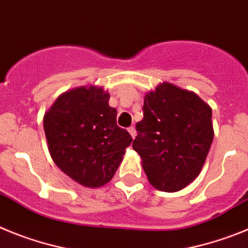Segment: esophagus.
<instances>
[{
  "label": "esophagus",
  "instance_id": "obj_1",
  "mask_svg": "<svg viewBox=\"0 0 248 248\" xmlns=\"http://www.w3.org/2000/svg\"><path fill=\"white\" fill-rule=\"evenodd\" d=\"M128 131H129V133H130L131 138H133V139H134L135 135H137V131H135V128H134V126H130V128H128Z\"/></svg>",
  "mask_w": 248,
  "mask_h": 248
}]
</instances>
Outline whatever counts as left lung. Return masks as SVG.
I'll list each match as a JSON object with an SVG mask.
<instances>
[{
	"label": "left lung",
	"mask_w": 248,
	"mask_h": 248,
	"mask_svg": "<svg viewBox=\"0 0 248 248\" xmlns=\"http://www.w3.org/2000/svg\"><path fill=\"white\" fill-rule=\"evenodd\" d=\"M133 149L148 180L160 191L175 192L200 174L214 140L212 110L199 95L170 83L145 95Z\"/></svg>",
	"instance_id": "1"
}]
</instances>
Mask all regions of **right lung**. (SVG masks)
Returning a JSON list of instances; mask_svg holds the SVG:
<instances>
[{
    "label": "right lung",
    "instance_id": "add662e5",
    "mask_svg": "<svg viewBox=\"0 0 248 248\" xmlns=\"http://www.w3.org/2000/svg\"><path fill=\"white\" fill-rule=\"evenodd\" d=\"M98 87H80L59 95L43 119L50 156L64 174L87 187L111 180L133 141L117 125V109Z\"/></svg>",
    "mask_w": 248,
    "mask_h": 248
}]
</instances>
